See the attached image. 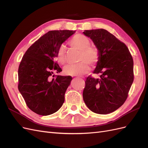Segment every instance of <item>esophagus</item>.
<instances>
[{
    "label": "esophagus",
    "instance_id": "34e87169",
    "mask_svg": "<svg viewBox=\"0 0 148 148\" xmlns=\"http://www.w3.org/2000/svg\"><path fill=\"white\" fill-rule=\"evenodd\" d=\"M82 78H83V77H82Z\"/></svg>",
    "mask_w": 148,
    "mask_h": 148
}]
</instances>
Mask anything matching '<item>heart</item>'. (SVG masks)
<instances>
[{"instance_id":"heart-1","label":"heart","mask_w":148,"mask_h":148,"mask_svg":"<svg viewBox=\"0 0 148 148\" xmlns=\"http://www.w3.org/2000/svg\"><path fill=\"white\" fill-rule=\"evenodd\" d=\"M69 45L73 49L79 51L78 64L66 66L64 73L66 75L79 76L87 73L89 65L96 66L100 60V52L97 47L90 45V40L83 34H76L69 42ZM57 63L64 65L66 63L65 47L61 44L57 49L56 55Z\"/></svg>"}]
</instances>
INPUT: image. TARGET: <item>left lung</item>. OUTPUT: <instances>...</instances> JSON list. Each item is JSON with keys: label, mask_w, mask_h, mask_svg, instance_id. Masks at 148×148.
I'll list each match as a JSON object with an SVG mask.
<instances>
[{"label": "left lung", "mask_w": 148, "mask_h": 148, "mask_svg": "<svg viewBox=\"0 0 148 148\" xmlns=\"http://www.w3.org/2000/svg\"><path fill=\"white\" fill-rule=\"evenodd\" d=\"M100 52V60L91 76L86 78L83 100L92 112H113L126 101L134 79L133 60L127 46L104 29L85 30Z\"/></svg>", "instance_id": "left-lung-1"}]
</instances>
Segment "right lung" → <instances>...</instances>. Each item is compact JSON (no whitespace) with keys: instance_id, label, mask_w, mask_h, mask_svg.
<instances>
[{"instance_id":"1","label":"right lung","mask_w":148,"mask_h":148,"mask_svg":"<svg viewBox=\"0 0 148 148\" xmlns=\"http://www.w3.org/2000/svg\"><path fill=\"white\" fill-rule=\"evenodd\" d=\"M75 33L70 30L50 31L26 51L18 67V88L29 109L41 115L59 110L72 79L70 76L56 75L62 69L53 61L59 46Z\"/></svg>"}]
</instances>
